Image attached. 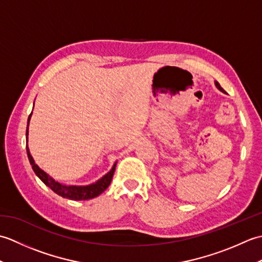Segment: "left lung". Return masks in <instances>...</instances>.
I'll return each instance as SVG.
<instances>
[{
  "label": "left lung",
  "mask_w": 262,
  "mask_h": 262,
  "mask_svg": "<svg viewBox=\"0 0 262 262\" xmlns=\"http://www.w3.org/2000/svg\"><path fill=\"white\" fill-rule=\"evenodd\" d=\"M215 84H216V86H217V88H219V89H220V90H221L222 92H225V91L223 90V88H222V86L220 85V83H219V82H216V83H215Z\"/></svg>",
  "instance_id": "8db88e82"
}]
</instances>
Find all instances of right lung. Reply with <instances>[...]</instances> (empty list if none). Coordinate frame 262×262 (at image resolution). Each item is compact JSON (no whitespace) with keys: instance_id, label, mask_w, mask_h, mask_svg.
I'll list each match as a JSON object with an SVG mask.
<instances>
[{"instance_id":"1","label":"right lung","mask_w":262,"mask_h":262,"mask_svg":"<svg viewBox=\"0 0 262 262\" xmlns=\"http://www.w3.org/2000/svg\"><path fill=\"white\" fill-rule=\"evenodd\" d=\"M30 117H31V114L29 115V118H28V125H29ZM26 135L28 136V127H27ZM27 154H28V159H29V162L32 166V170L35 171V173L38 176L39 179L45 183L47 187L51 188L55 193H57L58 196L63 198H69L72 200H86V199H92L94 197L99 196L100 193H102L105 189L109 187L116 169V164H114L113 169H111L107 174L102 177L101 179L98 180L96 183H92V185L65 186V185H62V183L55 181L52 177H49L46 172H43L40 168H39V166L35 163V161H33L31 154L29 152V148L28 147H27Z\"/></svg>"}]
</instances>
